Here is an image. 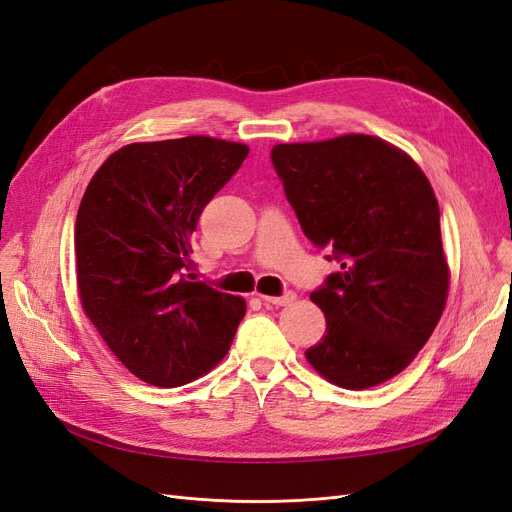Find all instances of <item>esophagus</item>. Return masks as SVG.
<instances>
[{
    "instance_id": "34e87169",
    "label": "esophagus",
    "mask_w": 512,
    "mask_h": 512,
    "mask_svg": "<svg viewBox=\"0 0 512 512\" xmlns=\"http://www.w3.org/2000/svg\"><path fill=\"white\" fill-rule=\"evenodd\" d=\"M262 301H265L267 305H275V307H282V305H290L294 299H297V294H294L292 290L284 292L282 297H269V294H260Z\"/></svg>"
}]
</instances>
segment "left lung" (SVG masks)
Masks as SVG:
<instances>
[{
	"instance_id": "left-lung-1",
	"label": "left lung",
	"mask_w": 512,
	"mask_h": 512,
	"mask_svg": "<svg viewBox=\"0 0 512 512\" xmlns=\"http://www.w3.org/2000/svg\"><path fill=\"white\" fill-rule=\"evenodd\" d=\"M271 160L305 237L342 265L309 294L327 333L305 359L350 391L391 380L427 344L451 282L429 179L367 134L275 145Z\"/></svg>"
}]
</instances>
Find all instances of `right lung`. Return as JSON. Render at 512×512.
Wrapping results in <instances>:
<instances>
[{
	"mask_svg": "<svg viewBox=\"0 0 512 512\" xmlns=\"http://www.w3.org/2000/svg\"><path fill=\"white\" fill-rule=\"evenodd\" d=\"M247 153L200 134L132 143L106 158L83 194L74 230L83 312L147 384L205 376L245 316V299L190 282L185 269L200 213Z\"/></svg>",
	"mask_w": 512,
	"mask_h": 512,
	"instance_id": "1",
	"label": "right lung"
}]
</instances>
